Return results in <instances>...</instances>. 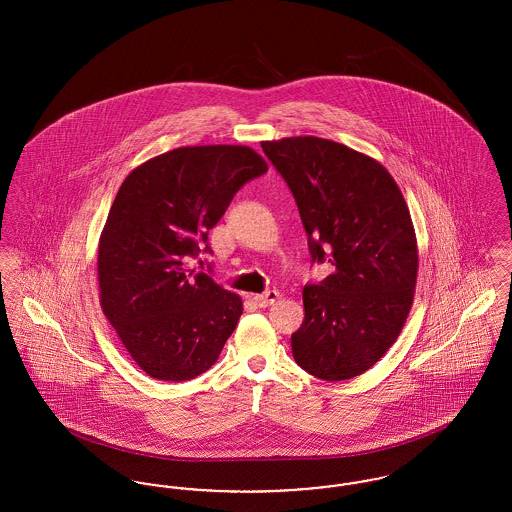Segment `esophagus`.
Returning a JSON list of instances; mask_svg holds the SVG:
<instances>
[{
  "instance_id": "obj_1",
  "label": "esophagus",
  "mask_w": 512,
  "mask_h": 512,
  "mask_svg": "<svg viewBox=\"0 0 512 512\" xmlns=\"http://www.w3.org/2000/svg\"><path fill=\"white\" fill-rule=\"evenodd\" d=\"M278 297H280V293L276 292V290H268V292L253 295V301H255L257 307H268V305L276 303Z\"/></svg>"
}]
</instances>
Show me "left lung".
Listing matches in <instances>:
<instances>
[{
    "instance_id": "8db88e82",
    "label": "left lung",
    "mask_w": 512,
    "mask_h": 512,
    "mask_svg": "<svg viewBox=\"0 0 512 512\" xmlns=\"http://www.w3.org/2000/svg\"><path fill=\"white\" fill-rule=\"evenodd\" d=\"M290 186L313 261L336 272L303 288L295 363L320 380H349L376 365L413 307L418 247L399 186L376 159L317 136L263 142Z\"/></svg>"
}]
</instances>
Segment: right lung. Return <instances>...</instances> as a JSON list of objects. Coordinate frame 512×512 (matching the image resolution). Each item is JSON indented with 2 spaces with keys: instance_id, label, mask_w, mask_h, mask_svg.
Here are the masks:
<instances>
[{
  "instance_id": "right-lung-1",
  "label": "right lung",
  "mask_w": 512,
  "mask_h": 512,
  "mask_svg": "<svg viewBox=\"0 0 512 512\" xmlns=\"http://www.w3.org/2000/svg\"><path fill=\"white\" fill-rule=\"evenodd\" d=\"M267 171L251 147L188 146L124 178L99 236V303L147 376L182 382L217 363L242 297L182 261L199 255L245 182Z\"/></svg>"
}]
</instances>
